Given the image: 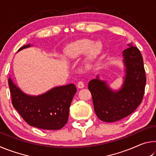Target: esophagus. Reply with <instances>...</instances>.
I'll list each match as a JSON object with an SVG mask.
<instances>
[{"instance_id":"1","label":"esophagus","mask_w":156,"mask_h":156,"mask_svg":"<svg viewBox=\"0 0 156 156\" xmlns=\"http://www.w3.org/2000/svg\"><path fill=\"white\" fill-rule=\"evenodd\" d=\"M77 87H78V88H79V89H83L84 87V84L82 81H79L78 84H77Z\"/></svg>"}]
</instances>
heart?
<instances>
[{
    "mask_svg": "<svg viewBox=\"0 0 156 156\" xmlns=\"http://www.w3.org/2000/svg\"><path fill=\"white\" fill-rule=\"evenodd\" d=\"M102 47V43L99 41L94 43L89 39L79 40L68 46L65 50V57L68 60H73L85 54L84 63L86 65H89L100 54Z\"/></svg>",
    "mask_w": 156,
    "mask_h": 156,
    "instance_id": "1",
    "label": "heart"
}]
</instances>
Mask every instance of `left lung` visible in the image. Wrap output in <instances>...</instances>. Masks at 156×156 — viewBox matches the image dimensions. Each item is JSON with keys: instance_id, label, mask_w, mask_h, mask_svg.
<instances>
[{"instance_id": "obj_1", "label": "left lung", "mask_w": 156, "mask_h": 156, "mask_svg": "<svg viewBox=\"0 0 156 156\" xmlns=\"http://www.w3.org/2000/svg\"><path fill=\"white\" fill-rule=\"evenodd\" d=\"M122 51L123 83L118 89L110 87L106 80H100L99 74L88 83L94 110L102 121L113 122L133 113L143 98L146 76L143 59L139 49L132 44Z\"/></svg>"}]
</instances>
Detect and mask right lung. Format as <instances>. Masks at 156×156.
<instances>
[{
	"label": "right lung",
	"instance_id": "add662e5",
	"mask_svg": "<svg viewBox=\"0 0 156 156\" xmlns=\"http://www.w3.org/2000/svg\"><path fill=\"white\" fill-rule=\"evenodd\" d=\"M28 44L18 50L28 48ZM12 105L27 124L34 127L58 130L67 122L70 105L76 92L73 84L55 87L42 94L33 96L25 94L9 78Z\"/></svg>",
	"mask_w": 156,
	"mask_h": 156
}]
</instances>
